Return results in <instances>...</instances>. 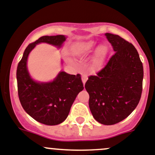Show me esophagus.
<instances>
[{"instance_id":"obj_1","label":"esophagus","mask_w":155,"mask_h":155,"mask_svg":"<svg viewBox=\"0 0 155 155\" xmlns=\"http://www.w3.org/2000/svg\"><path fill=\"white\" fill-rule=\"evenodd\" d=\"M87 79V77L86 75L82 74V82H83L84 85H85V82H86Z\"/></svg>"}]
</instances>
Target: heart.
<instances>
[{
    "label": "heart",
    "mask_w": 155,
    "mask_h": 155,
    "mask_svg": "<svg viewBox=\"0 0 155 155\" xmlns=\"http://www.w3.org/2000/svg\"><path fill=\"white\" fill-rule=\"evenodd\" d=\"M97 46V42L94 40H83L75 43L72 46L71 51L74 56L84 58L89 55ZM107 55V48L101 46L97 48L92 60V68L96 70L103 66Z\"/></svg>",
    "instance_id": "b5f03b06"
}]
</instances>
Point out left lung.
<instances>
[{
	"mask_svg": "<svg viewBox=\"0 0 155 155\" xmlns=\"http://www.w3.org/2000/svg\"><path fill=\"white\" fill-rule=\"evenodd\" d=\"M113 55L85 85L89 108L97 121L105 125L125 119L136 109L143 91V67L136 48L116 34L106 33Z\"/></svg>",
	"mask_w": 155,
	"mask_h": 155,
	"instance_id": "obj_1",
	"label": "left lung"
}]
</instances>
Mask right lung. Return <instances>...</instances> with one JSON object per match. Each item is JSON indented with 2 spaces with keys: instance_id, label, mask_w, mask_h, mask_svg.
I'll list each match as a JSON object with an SVG mask.
<instances>
[{
  "instance_id": "obj_1",
  "label": "right lung",
  "mask_w": 155,
  "mask_h": 155,
  "mask_svg": "<svg viewBox=\"0 0 155 155\" xmlns=\"http://www.w3.org/2000/svg\"><path fill=\"white\" fill-rule=\"evenodd\" d=\"M66 39L64 35L41 37L28 46L17 67L20 103L30 116L46 125H57L68 118L76 96L83 90V83L79 74L70 75L64 71L59 72L51 82H37L28 70V58L39 43H48L61 48Z\"/></svg>"
}]
</instances>
